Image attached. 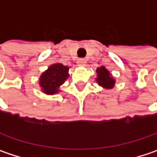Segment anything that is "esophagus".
<instances>
[{
    "label": "esophagus",
    "instance_id": "1",
    "mask_svg": "<svg viewBox=\"0 0 157 157\" xmlns=\"http://www.w3.org/2000/svg\"><path fill=\"white\" fill-rule=\"evenodd\" d=\"M78 64L80 65V66H84L85 64H86V60L85 59H79V60H78Z\"/></svg>",
    "mask_w": 157,
    "mask_h": 157
}]
</instances>
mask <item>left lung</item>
<instances>
[{"mask_svg": "<svg viewBox=\"0 0 157 157\" xmlns=\"http://www.w3.org/2000/svg\"><path fill=\"white\" fill-rule=\"evenodd\" d=\"M96 78L95 81L100 86L105 89H112L115 85V79L112 76L111 72L107 70L105 66H101L96 69Z\"/></svg>", "mask_w": 157, "mask_h": 157, "instance_id": "obj_1", "label": "left lung"}]
</instances>
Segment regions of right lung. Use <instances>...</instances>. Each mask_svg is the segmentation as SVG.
<instances>
[{
	"instance_id": "obj_1",
	"label": "right lung",
	"mask_w": 157,
	"mask_h": 157,
	"mask_svg": "<svg viewBox=\"0 0 157 157\" xmlns=\"http://www.w3.org/2000/svg\"><path fill=\"white\" fill-rule=\"evenodd\" d=\"M68 66L56 62L52 64L48 69L41 74L39 86L41 90L46 95H55L60 92V86L69 78Z\"/></svg>"
}]
</instances>
